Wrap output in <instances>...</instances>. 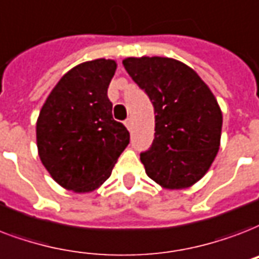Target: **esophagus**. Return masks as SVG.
I'll list each match as a JSON object with an SVG mask.
<instances>
[{
  "mask_svg": "<svg viewBox=\"0 0 259 259\" xmlns=\"http://www.w3.org/2000/svg\"><path fill=\"white\" fill-rule=\"evenodd\" d=\"M125 125L126 127L132 132V129H133V119H132V118H127V119L125 121Z\"/></svg>",
  "mask_w": 259,
  "mask_h": 259,
  "instance_id": "obj_1",
  "label": "esophagus"
}]
</instances>
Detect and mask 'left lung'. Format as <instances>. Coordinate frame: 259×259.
<instances>
[{
	"label": "left lung",
	"mask_w": 259,
	"mask_h": 259,
	"mask_svg": "<svg viewBox=\"0 0 259 259\" xmlns=\"http://www.w3.org/2000/svg\"><path fill=\"white\" fill-rule=\"evenodd\" d=\"M122 64L155 108V138L140 155L145 172L169 190L193 186L220 148L223 114L214 95L177 59L130 57Z\"/></svg>",
	"instance_id": "left-lung-1"
}]
</instances>
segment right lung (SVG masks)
<instances>
[{"label":"right lung","mask_w":259,"mask_h":259,"mask_svg":"<svg viewBox=\"0 0 259 259\" xmlns=\"http://www.w3.org/2000/svg\"><path fill=\"white\" fill-rule=\"evenodd\" d=\"M115 70L112 59L77 65L62 76L39 112V157L66 190L90 193L102 186L129 144V132L112 118L107 96Z\"/></svg>","instance_id":"1"}]
</instances>
